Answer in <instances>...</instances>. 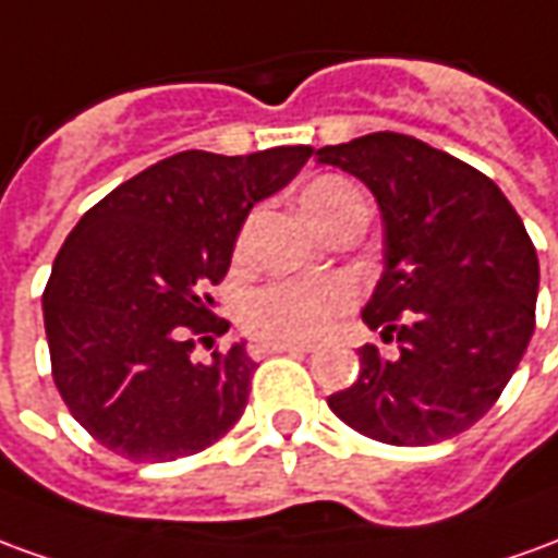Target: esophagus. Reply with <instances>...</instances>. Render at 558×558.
Segmentation results:
<instances>
[{
	"label": "esophagus",
	"mask_w": 558,
	"mask_h": 558,
	"mask_svg": "<svg viewBox=\"0 0 558 558\" xmlns=\"http://www.w3.org/2000/svg\"><path fill=\"white\" fill-rule=\"evenodd\" d=\"M251 353L259 360V356H271V353H292V356H302V353H311V344H271V341H256L251 344Z\"/></svg>",
	"instance_id": "esophagus-1"
}]
</instances>
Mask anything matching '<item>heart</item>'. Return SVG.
Returning <instances> with one entry per match:
<instances>
[{"mask_svg":"<svg viewBox=\"0 0 558 558\" xmlns=\"http://www.w3.org/2000/svg\"><path fill=\"white\" fill-rule=\"evenodd\" d=\"M360 193L338 178H319L302 190V211L317 226L326 214ZM356 302V287L344 278L275 280L247 292L241 302V326L271 344H311L332 332L335 319Z\"/></svg>","mask_w":558,"mask_h":558,"instance_id":"heart-1","label":"heart"}]
</instances>
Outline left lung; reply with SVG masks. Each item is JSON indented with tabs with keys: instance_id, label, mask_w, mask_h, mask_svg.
I'll return each mask as SVG.
<instances>
[{
	"instance_id": "obj_1",
	"label": "left lung",
	"mask_w": 558,
	"mask_h": 558,
	"mask_svg": "<svg viewBox=\"0 0 558 558\" xmlns=\"http://www.w3.org/2000/svg\"><path fill=\"white\" fill-rule=\"evenodd\" d=\"M317 162L353 174L380 208L384 271L362 319L399 341L396 360L362 347L360 377L329 408L374 441H447L496 404L532 341V239L486 174L411 135L372 132L319 147Z\"/></svg>"
}]
</instances>
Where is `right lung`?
Masks as SVG:
<instances>
[{
	"label": "right lung",
	"instance_id": "1",
	"mask_svg": "<svg viewBox=\"0 0 558 558\" xmlns=\"http://www.w3.org/2000/svg\"><path fill=\"white\" fill-rule=\"evenodd\" d=\"M311 154L186 150L111 190L69 232L41 299L45 332L62 401L102 447L171 462L239 423L256 368L247 341L208 362L193 347L229 329L208 290L229 271L241 223Z\"/></svg>",
	"mask_w": 558,
	"mask_h": 558
}]
</instances>
